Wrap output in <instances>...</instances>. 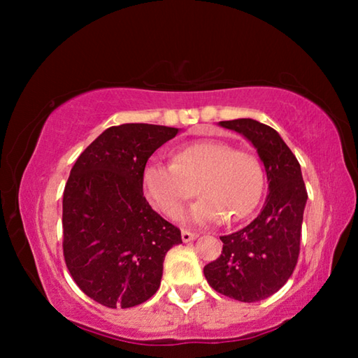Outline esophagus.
<instances>
[{
    "label": "esophagus",
    "mask_w": 358,
    "mask_h": 358,
    "mask_svg": "<svg viewBox=\"0 0 358 358\" xmlns=\"http://www.w3.org/2000/svg\"><path fill=\"white\" fill-rule=\"evenodd\" d=\"M181 238H183L185 243H187V241L196 240L197 238V234L196 232H191V230L183 229V230H181Z\"/></svg>",
    "instance_id": "1"
}]
</instances>
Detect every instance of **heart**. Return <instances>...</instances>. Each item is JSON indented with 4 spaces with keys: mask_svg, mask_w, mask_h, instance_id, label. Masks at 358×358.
<instances>
[{
    "mask_svg": "<svg viewBox=\"0 0 358 358\" xmlns=\"http://www.w3.org/2000/svg\"><path fill=\"white\" fill-rule=\"evenodd\" d=\"M264 180L256 156L221 141L187 145L173 155V162L151 161L143 171L145 192L167 216L177 215L197 186L202 199L187 211L196 224L243 220L257 207Z\"/></svg>",
    "mask_w": 358,
    "mask_h": 358,
    "instance_id": "1",
    "label": "heart"
}]
</instances>
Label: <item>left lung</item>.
<instances>
[{
  "instance_id": "obj_1",
  "label": "left lung",
  "mask_w": 358,
  "mask_h": 358,
  "mask_svg": "<svg viewBox=\"0 0 358 358\" xmlns=\"http://www.w3.org/2000/svg\"><path fill=\"white\" fill-rule=\"evenodd\" d=\"M240 132L264 162L268 196L256 220L221 237V256L203 266L216 292L238 301L268 299L287 282L299 260L308 192L295 155L270 126L251 118L220 121Z\"/></svg>"
}]
</instances>
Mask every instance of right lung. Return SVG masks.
Returning a JSON list of instances; mask_svg holds the SVG:
<instances>
[{
    "label": "right lung",
    "mask_w": 358,
    "mask_h": 358,
    "mask_svg": "<svg viewBox=\"0 0 358 358\" xmlns=\"http://www.w3.org/2000/svg\"><path fill=\"white\" fill-rule=\"evenodd\" d=\"M177 128L126 123L106 129L71 169L63 192V254L83 294L131 308L159 289L162 262L181 243L178 227L143 196L148 157Z\"/></svg>",
    "instance_id": "1"
}]
</instances>
